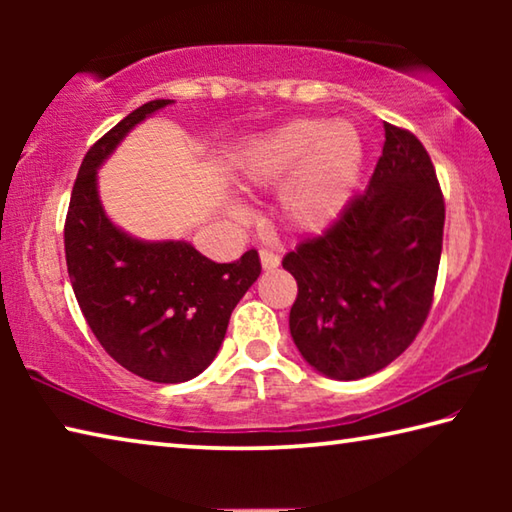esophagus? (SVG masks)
Here are the masks:
<instances>
[{
	"mask_svg": "<svg viewBox=\"0 0 512 512\" xmlns=\"http://www.w3.org/2000/svg\"><path fill=\"white\" fill-rule=\"evenodd\" d=\"M259 262H262L264 271H275L280 266V257L271 253V250H259Z\"/></svg>",
	"mask_w": 512,
	"mask_h": 512,
	"instance_id": "1",
	"label": "esophagus"
}]
</instances>
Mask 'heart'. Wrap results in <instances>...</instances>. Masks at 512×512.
I'll use <instances>...</instances> for the list:
<instances>
[{"label": "heart", "mask_w": 512, "mask_h": 512, "mask_svg": "<svg viewBox=\"0 0 512 512\" xmlns=\"http://www.w3.org/2000/svg\"><path fill=\"white\" fill-rule=\"evenodd\" d=\"M366 142L357 124L345 119H293L250 140L235 160L244 185L277 187L275 207L296 232H318L336 223L357 194ZM232 216L246 207L232 201Z\"/></svg>", "instance_id": "heart-1"}]
</instances>
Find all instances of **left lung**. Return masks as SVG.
<instances>
[{"label": "left lung", "instance_id": "left-lung-1", "mask_svg": "<svg viewBox=\"0 0 512 512\" xmlns=\"http://www.w3.org/2000/svg\"><path fill=\"white\" fill-rule=\"evenodd\" d=\"M366 192L287 253L298 298L289 329L311 368L354 381L386 368L427 320L443 250L445 201L418 137L384 124Z\"/></svg>", "mask_w": 512, "mask_h": 512}]
</instances>
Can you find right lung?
<instances>
[{
    "label": "right lung",
    "mask_w": 512,
    "mask_h": 512,
    "mask_svg": "<svg viewBox=\"0 0 512 512\" xmlns=\"http://www.w3.org/2000/svg\"><path fill=\"white\" fill-rule=\"evenodd\" d=\"M171 103H144L92 146L65 221L67 273L90 329L119 366L158 384L189 381L210 366L232 309L262 273L257 250L216 264L189 241L128 235L103 210L101 164L137 124Z\"/></svg>",
    "instance_id": "obj_1"
}]
</instances>
